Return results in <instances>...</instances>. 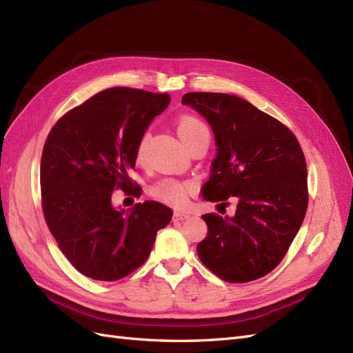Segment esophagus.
Returning <instances> with one entry per match:
<instances>
[{
	"instance_id": "1",
	"label": "esophagus",
	"mask_w": 353,
	"mask_h": 353,
	"mask_svg": "<svg viewBox=\"0 0 353 353\" xmlns=\"http://www.w3.org/2000/svg\"><path fill=\"white\" fill-rule=\"evenodd\" d=\"M190 216H191V213L183 212V210H176V212L174 213V218H175L176 221H185V219H188Z\"/></svg>"
}]
</instances>
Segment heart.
<instances>
[{
	"mask_svg": "<svg viewBox=\"0 0 353 353\" xmlns=\"http://www.w3.org/2000/svg\"><path fill=\"white\" fill-rule=\"evenodd\" d=\"M176 132L187 147L193 141H196L199 137L209 135L208 126L203 123L199 117L191 116V114H184L179 117L176 122ZM148 138H150V135H148V132H145L141 135L140 141H138V145H137L138 157H141L144 154ZM190 190H191V185L187 183H179V181H175V179H162L150 188V193L154 199L166 203V205L179 208L185 205Z\"/></svg>",
	"mask_w": 353,
	"mask_h": 353,
	"instance_id": "1",
	"label": "heart"
}]
</instances>
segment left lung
<instances>
[{
	"instance_id": "left-lung-1",
	"label": "left lung",
	"mask_w": 353,
	"mask_h": 353,
	"mask_svg": "<svg viewBox=\"0 0 353 353\" xmlns=\"http://www.w3.org/2000/svg\"><path fill=\"white\" fill-rule=\"evenodd\" d=\"M215 134L216 156L201 188L209 201L237 199L234 216L206 213L208 236L197 244L203 265L228 283L270 274L285 256L307 209L306 160L280 121L236 95L187 92Z\"/></svg>"
}]
</instances>
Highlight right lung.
Masks as SVG:
<instances>
[{"label": "right lung", "mask_w": 353, "mask_h": 353, "mask_svg": "<svg viewBox=\"0 0 353 353\" xmlns=\"http://www.w3.org/2000/svg\"><path fill=\"white\" fill-rule=\"evenodd\" d=\"M170 101L169 94L109 88L61 116L41 157V197L47 225L81 274L116 281L141 266L172 210L159 201L128 212L112 203L131 184L137 145Z\"/></svg>", "instance_id": "right-lung-1"}]
</instances>
